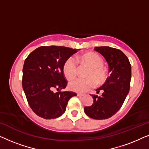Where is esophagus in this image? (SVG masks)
<instances>
[{
	"label": "esophagus",
	"mask_w": 149,
	"mask_h": 149,
	"mask_svg": "<svg viewBox=\"0 0 149 149\" xmlns=\"http://www.w3.org/2000/svg\"><path fill=\"white\" fill-rule=\"evenodd\" d=\"M84 94H83V93H77V96L79 97H83L84 96Z\"/></svg>",
	"instance_id": "esophagus-1"
}]
</instances>
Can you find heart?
Masks as SVG:
<instances>
[{
    "label": "heart",
    "mask_w": 149,
    "mask_h": 149,
    "mask_svg": "<svg viewBox=\"0 0 149 149\" xmlns=\"http://www.w3.org/2000/svg\"><path fill=\"white\" fill-rule=\"evenodd\" d=\"M81 62L91 67L87 79L76 78L69 83V88L76 92H85L96 86L97 82L102 83L107 78V72L103 67V60L94 53H88L79 58ZM64 73L68 79H72L77 73V61L74 57H70L63 66ZM95 78L94 79V78Z\"/></svg>",
    "instance_id": "1"
}]
</instances>
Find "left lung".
I'll list each match as a JSON object with an SVG mask.
<instances>
[{"label": "left lung", "instance_id": "1", "mask_svg": "<svg viewBox=\"0 0 149 149\" xmlns=\"http://www.w3.org/2000/svg\"><path fill=\"white\" fill-rule=\"evenodd\" d=\"M95 52L100 54L108 63L110 76L97 93L102 91V96L91 95L93 103L85 107L84 111L94 119H107L115 115L125 101L129 93L132 77V68L127 57L121 52L108 46L95 47Z\"/></svg>", "mask_w": 149, "mask_h": 149}]
</instances>
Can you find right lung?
<instances>
[{
  "label": "right lung",
  "instance_id": "right-lung-1",
  "mask_svg": "<svg viewBox=\"0 0 149 149\" xmlns=\"http://www.w3.org/2000/svg\"><path fill=\"white\" fill-rule=\"evenodd\" d=\"M79 49L62 46H42L30 53L23 67L22 87L30 108L46 119L60 117L68 102L76 96L72 91H57L66 88L63 66Z\"/></svg>",
  "mask_w": 149,
  "mask_h": 149
}]
</instances>
